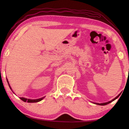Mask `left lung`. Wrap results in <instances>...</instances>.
Returning a JSON list of instances; mask_svg holds the SVG:
<instances>
[{
    "label": "left lung",
    "instance_id": "8db88e82",
    "mask_svg": "<svg viewBox=\"0 0 129 129\" xmlns=\"http://www.w3.org/2000/svg\"><path fill=\"white\" fill-rule=\"evenodd\" d=\"M119 95H120V94H119L116 97H115L114 99H113L112 100H111V101H109V102H104V103H101V104H99V103H96V102H93V104H96V105H101V106L106 105H108V104H110V103H111V102H113V101H114V100H116V99H117L119 97Z\"/></svg>",
    "mask_w": 129,
    "mask_h": 129
}]
</instances>
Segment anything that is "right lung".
Returning a JSON list of instances; mask_svg holds the SVG:
<instances>
[{
	"label": "right lung",
	"mask_w": 129,
	"mask_h": 129,
	"mask_svg": "<svg viewBox=\"0 0 129 129\" xmlns=\"http://www.w3.org/2000/svg\"><path fill=\"white\" fill-rule=\"evenodd\" d=\"M7 82H8V85H9V87L11 89V90L12 91V89L11 88V87L10 86V85L9 84V82H8V81L7 80ZM12 92L14 93V91H12ZM45 97H43L42 98H40V99H35V100H31V99H26V98H24V97H20V99L22 100V101H23L24 102H29V103H33V102H39L41 101V100H43L44 99Z\"/></svg>",
	"instance_id": "right-lung-1"
}]
</instances>
